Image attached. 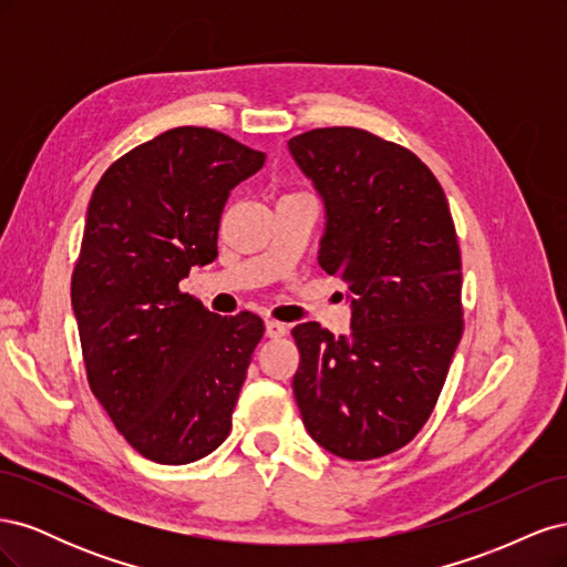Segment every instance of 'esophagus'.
<instances>
[{
  "label": "esophagus",
  "instance_id": "esophagus-1",
  "mask_svg": "<svg viewBox=\"0 0 567 567\" xmlns=\"http://www.w3.org/2000/svg\"><path fill=\"white\" fill-rule=\"evenodd\" d=\"M286 331H288V326L281 323V321H267V323H265V336H267V338H274V340L284 338Z\"/></svg>",
  "mask_w": 567,
  "mask_h": 567
}]
</instances>
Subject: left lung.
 Listing matches in <instances>:
<instances>
[{
  "label": "left lung",
  "instance_id": "1",
  "mask_svg": "<svg viewBox=\"0 0 567 567\" xmlns=\"http://www.w3.org/2000/svg\"><path fill=\"white\" fill-rule=\"evenodd\" d=\"M288 148L323 198L319 265L352 293L350 336L293 329L296 402L326 452L379 458L433 414L463 333L450 203L419 156L367 130H310Z\"/></svg>",
  "mask_w": 567,
  "mask_h": 567
}]
</instances>
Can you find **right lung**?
Returning a JSON list of instances; mask_svg holds the SVG:
<instances>
[{
  "instance_id": "obj_1",
  "label": "right lung",
  "mask_w": 567,
  "mask_h": 567,
  "mask_svg": "<svg viewBox=\"0 0 567 567\" xmlns=\"http://www.w3.org/2000/svg\"><path fill=\"white\" fill-rule=\"evenodd\" d=\"M265 153L210 127H175L117 158L84 221L71 298L94 398L142 456L182 466L215 452L260 317H219L182 293L188 269L217 257L229 192Z\"/></svg>"
}]
</instances>
